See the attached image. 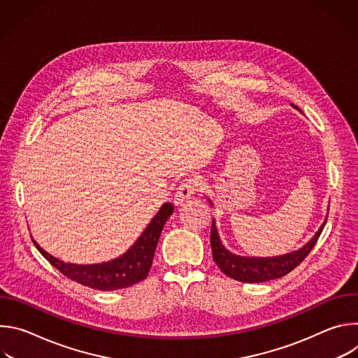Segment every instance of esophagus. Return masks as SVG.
<instances>
[{
  "mask_svg": "<svg viewBox=\"0 0 358 358\" xmlns=\"http://www.w3.org/2000/svg\"><path fill=\"white\" fill-rule=\"evenodd\" d=\"M196 185H198V182H196L195 178H192V177L184 178V180L180 182V185L177 187V191H176V202L180 203V202H182L184 199L191 198V195H192V194L195 192V189H196Z\"/></svg>",
  "mask_w": 358,
  "mask_h": 358,
  "instance_id": "esophagus-1",
  "label": "esophagus"
}]
</instances>
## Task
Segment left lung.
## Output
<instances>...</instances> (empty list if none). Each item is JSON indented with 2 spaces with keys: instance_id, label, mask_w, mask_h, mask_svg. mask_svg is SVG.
I'll return each mask as SVG.
<instances>
[{
  "instance_id": "1",
  "label": "left lung",
  "mask_w": 358,
  "mask_h": 358,
  "mask_svg": "<svg viewBox=\"0 0 358 358\" xmlns=\"http://www.w3.org/2000/svg\"><path fill=\"white\" fill-rule=\"evenodd\" d=\"M327 220L323 222L317 234L312 238L309 243H306L301 249L283 255L276 258H242L228 252L220 241L215 222L211 225V249L213 258L218 268L228 276L239 282L246 283H259L272 279L282 278L299 266L310 250L315 248Z\"/></svg>"
}]
</instances>
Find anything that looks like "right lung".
<instances>
[{"mask_svg":"<svg viewBox=\"0 0 358 358\" xmlns=\"http://www.w3.org/2000/svg\"><path fill=\"white\" fill-rule=\"evenodd\" d=\"M174 207L173 203H164L160 208L159 214L151 220L145 231L141 236L136 241V243L124 253L120 258L99 265H73L65 264L52 255L46 253L34 239L36 249L42 253V257L55 266L62 275L66 278L92 287L97 290H119L129 286L138 283L140 280L145 279L148 271L152 264V257H155V250L157 248L160 234L166 221L173 214Z\"/></svg>","mask_w":358,"mask_h":358,"instance_id":"1","label":"right lung"}]
</instances>
